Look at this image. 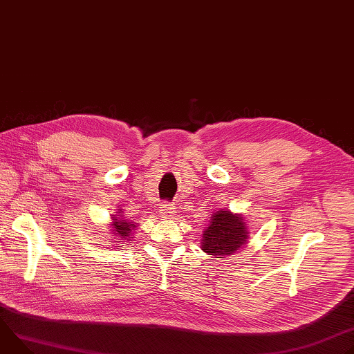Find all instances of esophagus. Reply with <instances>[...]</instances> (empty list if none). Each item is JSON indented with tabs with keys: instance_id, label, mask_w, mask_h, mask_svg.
<instances>
[{
	"instance_id": "obj_1",
	"label": "esophagus",
	"mask_w": 354,
	"mask_h": 354,
	"mask_svg": "<svg viewBox=\"0 0 354 354\" xmlns=\"http://www.w3.org/2000/svg\"><path fill=\"white\" fill-rule=\"evenodd\" d=\"M160 214L164 217V218H171L174 217L175 214V206L171 205V203H162V206L160 207Z\"/></svg>"
}]
</instances>
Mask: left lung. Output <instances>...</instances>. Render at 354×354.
<instances>
[{
	"mask_svg": "<svg viewBox=\"0 0 354 354\" xmlns=\"http://www.w3.org/2000/svg\"><path fill=\"white\" fill-rule=\"evenodd\" d=\"M248 234L241 216L230 212H218L203 234L201 249L213 257L231 255L245 243Z\"/></svg>",
	"mask_w": 354,
	"mask_h": 354,
	"instance_id": "1",
	"label": "left lung"
}]
</instances>
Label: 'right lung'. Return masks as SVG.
I'll list each match as a JSON object with an SVG mask.
<instances>
[{
  "instance_id": "obj_1",
  "label": "right lung",
  "mask_w": 354,
  "mask_h": 354,
  "mask_svg": "<svg viewBox=\"0 0 354 354\" xmlns=\"http://www.w3.org/2000/svg\"><path fill=\"white\" fill-rule=\"evenodd\" d=\"M116 221H113V231H115V235H119L120 238L123 239H129L127 238V236L130 238V234H131V230H134V224H130L127 223L126 220H118V218H113Z\"/></svg>"
}]
</instances>
